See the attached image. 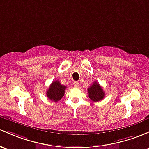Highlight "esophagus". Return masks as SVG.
I'll return each mask as SVG.
<instances>
[{
    "mask_svg": "<svg viewBox=\"0 0 149 149\" xmlns=\"http://www.w3.org/2000/svg\"><path fill=\"white\" fill-rule=\"evenodd\" d=\"M73 86L76 87V88L79 87V82H77V81H75V82H73Z\"/></svg>",
    "mask_w": 149,
    "mask_h": 149,
    "instance_id": "1",
    "label": "esophagus"
}]
</instances>
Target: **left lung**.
I'll list each match as a JSON object with an SVG mask.
<instances>
[{
  "label": "left lung",
  "mask_w": 149,
  "mask_h": 149,
  "mask_svg": "<svg viewBox=\"0 0 149 149\" xmlns=\"http://www.w3.org/2000/svg\"><path fill=\"white\" fill-rule=\"evenodd\" d=\"M88 97L91 101L94 102L101 101L105 97V92L103 91L102 87L100 86L98 82L95 81L88 89Z\"/></svg>",
  "instance_id": "left-lung-1"
}]
</instances>
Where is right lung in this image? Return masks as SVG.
<instances>
[{"label":"right lung","mask_w":149,"mask_h":149,"mask_svg":"<svg viewBox=\"0 0 149 149\" xmlns=\"http://www.w3.org/2000/svg\"><path fill=\"white\" fill-rule=\"evenodd\" d=\"M65 88H66V86L61 85L58 81L56 80V81H53V83L49 86V88L47 90V97L51 101L58 102L64 95Z\"/></svg>","instance_id":"add662e5"}]
</instances>
